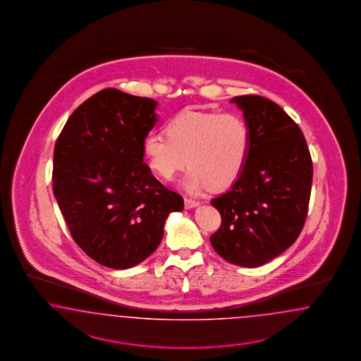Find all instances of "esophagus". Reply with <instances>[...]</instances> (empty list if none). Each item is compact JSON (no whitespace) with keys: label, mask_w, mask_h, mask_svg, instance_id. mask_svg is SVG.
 <instances>
[{"label":"esophagus","mask_w":361,"mask_h":361,"mask_svg":"<svg viewBox=\"0 0 361 361\" xmlns=\"http://www.w3.org/2000/svg\"><path fill=\"white\" fill-rule=\"evenodd\" d=\"M184 205H185V209L196 208V207L200 205V202L196 201V200H192V198H185L184 200Z\"/></svg>","instance_id":"1"}]
</instances>
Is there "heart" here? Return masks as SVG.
<instances>
[{"label":"heart","instance_id":"1","mask_svg":"<svg viewBox=\"0 0 361 361\" xmlns=\"http://www.w3.org/2000/svg\"><path fill=\"white\" fill-rule=\"evenodd\" d=\"M250 147V127L238 114L183 112L168 123L166 133L151 131L144 137L142 154L163 180H172L188 163V190H221L240 178Z\"/></svg>","mask_w":361,"mask_h":361}]
</instances>
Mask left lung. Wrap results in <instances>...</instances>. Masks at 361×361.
Segmentation results:
<instances>
[{
  "mask_svg": "<svg viewBox=\"0 0 361 361\" xmlns=\"http://www.w3.org/2000/svg\"><path fill=\"white\" fill-rule=\"evenodd\" d=\"M230 102L243 111L252 147L240 178L210 201L221 214L210 242L225 261L258 267L290 247L303 229L312 160L303 132L273 100L242 95Z\"/></svg>",
  "mask_w": 361,
  "mask_h": 361,
  "instance_id": "obj_1",
  "label": "left lung"
}]
</instances>
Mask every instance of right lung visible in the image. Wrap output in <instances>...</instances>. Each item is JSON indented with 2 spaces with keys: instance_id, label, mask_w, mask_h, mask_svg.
Instances as JSON below:
<instances>
[{
  "instance_id": "obj_1",
  "label": "right lung",
  "mask_w": 361,
  "mask_h": 361,
  "mask_svg": "<svg viewBox=\"0 0 361 361\" xmlns=\"http://www.w3.org/2000/svg\"><path fill=\"white\" fill-rule=\"evenodd\" d=\"M157 102L106 88L78 107L54 148L53 192L73 240L94 261L130 269L152 254L181 195L142 161Z\"/></svg>"
}]
</instances>
